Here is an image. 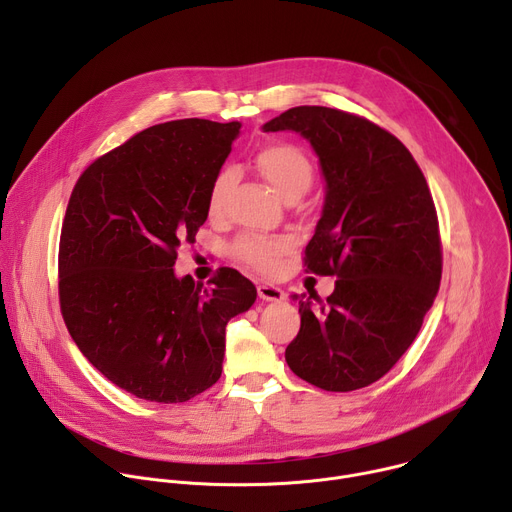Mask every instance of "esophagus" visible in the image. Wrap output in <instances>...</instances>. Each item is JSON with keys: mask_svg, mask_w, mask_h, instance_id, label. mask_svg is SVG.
I'll return each instance as SVG.
<instances>
[{"mask_svg": "<svg viewBox=\"0 0 512 512\" xmlns=\"http://www.w3.org/2000/svg\"><path fill=\"white\" fill-rule=\"evenodd\" d=\"M257 294H259V298L265 300V302H281V300L285 298L283 289L277 287V285H271V283H261V285L257 287Z\"/></svg>", "mask_w": 512, "mask_h": 512, "instance_id": "1", "label": "esophagus"}]
</instances>
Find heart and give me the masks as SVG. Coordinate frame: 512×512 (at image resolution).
I'll list each match as a JSON object with an SVG mask.
<instances>
[{"mask_svg":"<svg viewBox=\"0 0 512 512\" xmlns=\"http://www.w3.org/2000/svg\"><path fill=\"white\" fill-rule=\"evenodd\" d=\"M255 166L267 184L283 198L291 194H304L314 178L308 156L291 143H273L255 156ZM231 188V174H218L208 190L210 214L221 212L225 206L227 192ZM287 241L279 237H243L237 243V255L259 271H273L277 257L287 249Z\"/></svg>","mask_w":512,"mask_h":512,"instance_id":"1","label":"heart"}]
</instances>
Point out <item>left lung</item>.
Listing matches in <instances>:
<instances>
[{
	"label": "left lung",
	"mask_w": 512,
	"mask_h": 512,
	"mask_svg": "<svg viewBox=\"0 0 512 512\" xmlns=\"http://www.w3.org/2000/svg\"><path fill=\"white\" fill-rule=\"evenodd\" d=\"M263 131L310 141L324 206L306 247L308 271L336 275L326 302H300L302 326L285 348L289 369L324 391L379 381L421 330L442 279L437 214L405 145L379 125L330 107H291Z\"/></svg>",
	"instance_id": "obj_1"
}]
</instances>
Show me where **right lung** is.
Here are the masks:
<instances>
[{
  "instance_id": "right-lung-1",
  "label": "right lung",
  "mask_w": 512,
  "mask_h": 512,
  "mask_svg": "<svg viewBox=\"0 0 512 512\" xmlns=\"http://www.w3.org/2000/svg\"><path fill=\"white\" fill-rule=\"evenodd\" d=\"M239 131V121L154 125L93 162L70 194L58 251L64 324L93 367L139 399L184 403L212 387L229 320L257 300L237 269L223 267L210 289L174 271Z\"/></svg>"
}]
</instances>
